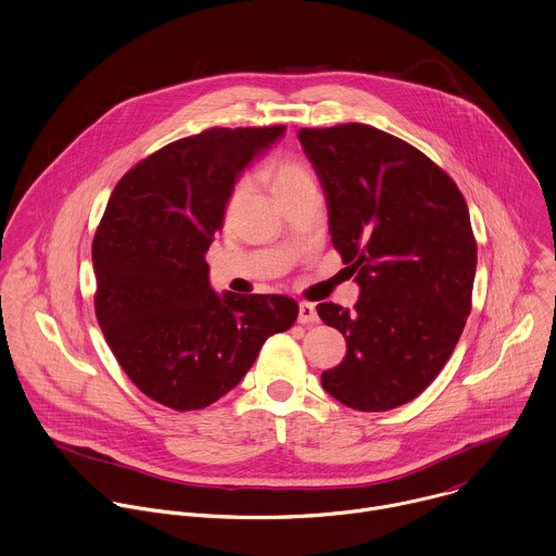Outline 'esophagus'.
Instances as JSON below:
<instances>
[{
	"mask_svg": "<svg viewBox=\"0 0 556 556\" xmlns=\"http://www.w3.org/2000/svg\"><path fill=\"white\" fill-rule=\"evenodd\" d=\"M317 319H319V315H317L315 304H311V302H300L298 321H300V324H315Z\"/></svg>",
	"mask_w": 556,
	"mask_h": 556,
	"instance_id": "1",
	"label": "esophagus"
}]
</instances>
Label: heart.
<instances>
[{"mask_svg": "<svg viewBox=\"0 0 556 556\" xmlns=\"http://www.w3.org/2000/svg\"><path fill=\"white\" fill-rule=\"evenodd\" d=\"M265 178L269 180L271 185V191L276 198L285 195V193H291V191H298V189H304V187H315V180H313V174L311 169L295 156H289V154H280V156H274L265 169H263ZM248 193V180H239L230 195H228V204H226V213L232 215L235 208L241 204V200L245 198Z\"/></svg>", "mask_w": 556, "mask_h": 556, "instance_id": "obj_1", "label": "heart"}]
</instances>
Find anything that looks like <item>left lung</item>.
Segmentation results:
<instances>
[{
    "instance_id": "obj_1",
    "label": "left lung",
    "mask_w": 556,
    "mask_h": 556,
    "mask_svg": "<svg viewBox=\"0 0 556 556\" xmlns=\"http://www.w3.org/2000/svg\"><path fill=\"white\" fill-rule=\"evenodd\" d=\"M298 139L326 195L332 245L361 287L354 311L317 306L348 343L321 387L356 410L402 406L443 369L471 311L465 198L426 154L378 128H302Z\"/></svg>"
}]
</instances>
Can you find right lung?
Segmentation results:
<instances>
[{
    "mask_svg": "<svg viewBox=\"0 0 556 556\" xmlns=\"http://www.w3.org/2000/svg\"><path fill=\"white\" fill-rule=\"evenodd\" d=\"M285 126L211 128L165 146L115 187L93 239L96 315L128 378L174 410L235 389L298 319L287 295L215 293L208 252L241 172Z\"/></svg>",
    "mask_w": 556,
    "mask_h": 556,
    "instance_id": "1",
    "label": "right lung"
}]
</instances>
